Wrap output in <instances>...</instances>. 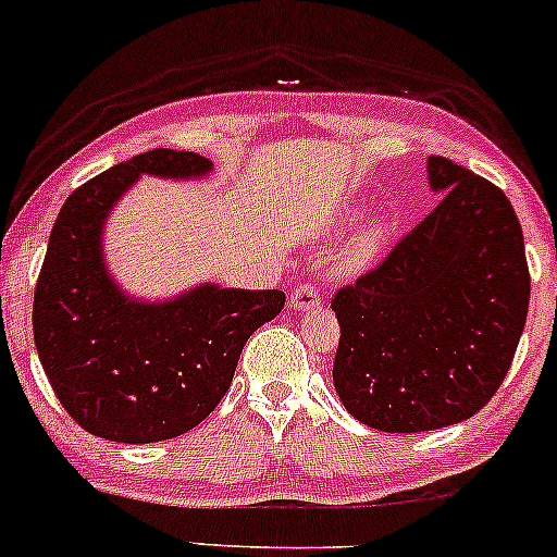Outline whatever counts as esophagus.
Instances as JSON below:
<instances>
[{
	"mask_svg": "<svg viewBox=\"0 0 557 557\" xmlns=\"http://www.w3.org/2000/svg\"><path fill=\"white\" fill-rule=\"evenodd\" d=\"M292 310H315L321 308V292L315 284H299L289 297Z\"/></svg>",
	"mask_w": 557,
	"mask_h": 557,
	"instance_id": "obj_1",
	"label": "esophagus"
}]
</instances>
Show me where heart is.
<instances>
[{"instance_id": "obj_1", "label": "heart", "mask_w": 557, "mask_h": 557, "mask_svg": "<svg viewBox=\"0 0 557 557\" xmlns=\"http://www.w3.org/2000/svg\"><path fill=\"white\" fill-rule=\"evenodd\" d=\"M349 215V212H347ZM386 239V223L384 221H368L355 231L347 239L345 249L339 255V271L342 273H360L379 258L381 245Z\"/></svg>"}]
</instances>
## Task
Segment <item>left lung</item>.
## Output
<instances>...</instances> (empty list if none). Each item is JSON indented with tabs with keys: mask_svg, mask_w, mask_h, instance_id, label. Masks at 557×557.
Returning <instances> with one entry per match:
<instances>
[{
	"mask_svg": "<svg viewBox=\"0 0 557 557\" xmlns=\"http://www.w3.org/2000/svg\"><path fill=\"white\" fill-rule=\"evenodd\" d=\"M426 173L440 205L331 302L342 329L336 395L389 434L476 416L503 384L529 312L523 231L508 197L436 154Z\"/></svg>",
	"mask_w": 557,
	"mask_h": 557,
	"instance_id": "left-lung-1",
	"label": "left lung"
}]
</instances>
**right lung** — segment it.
Segmentation results:
<instances>
[{
    "label": "right lung",
    "instance_id": "right-lung-1",
    "mask_svg": "<svg viewBox=\"0 0 557 557\" xmlns=\"http://www.w3.org/2000/svg\"><path fill=\"white\" fill-rule=\"evenodd\" d=\"M210 173L202 154L152 149L78 186L54 221L36 281L34 342L62 408L94 436L149 445L195 429L228 392L249 336L284 310L278 289L218 284L149 302L108 271L104 226L136 181Z\"/></svg>",
    "mask_w": 557,
    "mask_h": 557
}]
</instances>
